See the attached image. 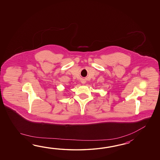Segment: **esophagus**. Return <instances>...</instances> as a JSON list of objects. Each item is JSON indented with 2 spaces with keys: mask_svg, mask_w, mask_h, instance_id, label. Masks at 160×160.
<instances>
[{
  "mask_svg": "<svg viewBox=\"0 0 160 160\" xmlns=\"http://www.w3.org/2000/svg\"><path fill=\"white\" fill-rule=\"evenodd\" d=\"M82 83H83V84H84V83H85V81H82Z\"/></svg>",
  "mask_w": 160,
  "mask_h": 160,
  "instance_id": "34e87169",
  "label": "esophagus"
}]
</instances>
